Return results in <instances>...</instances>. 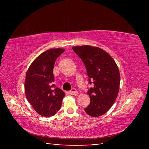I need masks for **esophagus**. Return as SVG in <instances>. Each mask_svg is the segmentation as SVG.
<instances>
[{"label":"esophagus","mask_w":149,"mask_h":149,"mask_svg":"<svg viewBox=\"0 0 149 149\" xmlns=\"http://www.w3.org/2000/svg\"><path fill=\"white\" fill-rule=\"evenodd\" d=\"M68 93H69V94L72 95H77V93H78L77 91L75 89H72V91H69Z\"/></svg>","instance_id":"34e87169"}]
</instances>
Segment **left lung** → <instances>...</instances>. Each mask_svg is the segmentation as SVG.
I'll return each instance as SVG.
<instances>
[{
	"mask_svg": "<svg viewBox=\"0 0 149 149\" xmlns=\"http://www.w3.org/2000/svg\"><path fill=\"white\" fill-rule=\"evenodd\" d=\"M72 49L84 63L89 84L94 86L87 92L91 102L85 112L92 117L100 116L117 98L120 84L118 65L108 52L99 47L84 45Z\"/></svg>",
	"mask_w": 149,
	"mask_h": 149,
	"instance_id": "left-lung-1",
	"label": "left lung"
}]
</instances>
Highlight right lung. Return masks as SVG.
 <instances>
[{"mask_svg":"<svg viewBox=\"0 0 149 149\" xmlns=\"http://www.w3.org/2000/svg\"><path fill=\"white\" fill-rule=\"evenodd\" d=\"M64 52L63 49L45 51L34 60L26 72L25 94L35 110L42 116H53L61 108L65 93L52 83L55 61Z\"/></svg>","mask_w":149,"mask_h":149,"instance_id":"obj_1","label":"right lung"}]
</instances>
